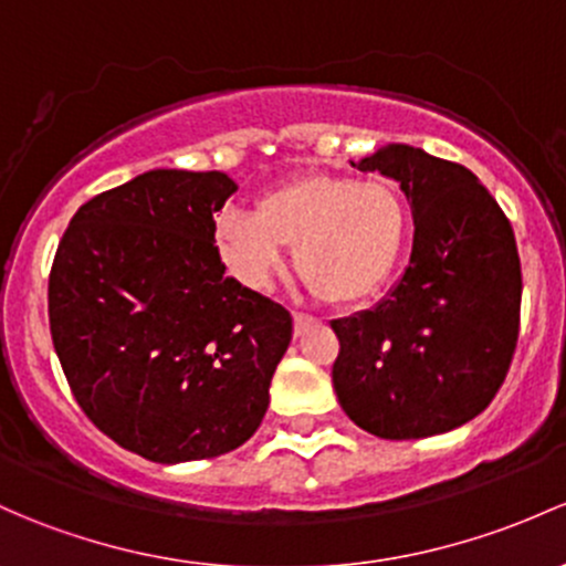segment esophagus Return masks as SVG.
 I'll return each mask as SVG.
<instances>
[{
  "instance_id": "obj_1",
  "label": "esophagus",
  "mask_w": 566,
  "mask_h": 566,
  "mask_svg": "<svg viewBox=\"0 0 566 566\" xmlns=\"http://www.w3.org/2000/svg\"><path fill=\"white\" fill-rule=\"evenodd\" d=\"M312 323H314V317H308V314H295V336H301V333L306 331Z\"/></svg>"
}]
</instances>
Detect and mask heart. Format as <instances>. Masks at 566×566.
Segmentation results:
<instances>
[{"label":"heart","mask_w":566,"mask_h":566,"mask_svg":"<svg viewBox=\"0 0 566 566\" xmlns=\"http://www.w3.org/2000/svg\"><path fill=\"white\" fill-rule=\"evenodd\" d=\"M407 238V211L388 181L301 176L260 198L258 211H224L217 247L249 290H268L293 247L295 271L317 298L349 306L390 279Z\"/></svg>","instance_id":"1"}]
</instances>
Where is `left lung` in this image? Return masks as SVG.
I'll list each match as a JSON object with an SVG mask.
<instances>
[{"mask_svg":"<svg viewBox=\"0 0 566 566\" xmlns=\"http://www.w3.org/2000/svg\"><path fill=\"white\" fill-rule=\"evenodd\" d=\"M353 168L401 184L415 219L409 265L374 308L333 319V390L379 439H423L493 401L518 342L521 260L513 228L472 170L407 143Z\"/></svg>","mask_w":566,"mask_h":566,"instance_id":"obj_1","label":"left lung"}]
</instances>
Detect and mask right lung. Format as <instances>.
<instances>
[{
  "label": "right lung",
  "mask_w": 566,
  "mask_h": 566,
  "mask_svg": "<svg viewBox=\"0 0 566 566\" xmlns=\"http://www.w3.org/2000/svg\"><path fill=\"white\" fill-rule=\"evenodd\" d=\"M228 174L157 168L83 203L59 241L48 319L75 401L154 463L241 448L268 409L293 317L224 276Z\"/></svg>",
  "instance_id": "1"
}]
</instances>
